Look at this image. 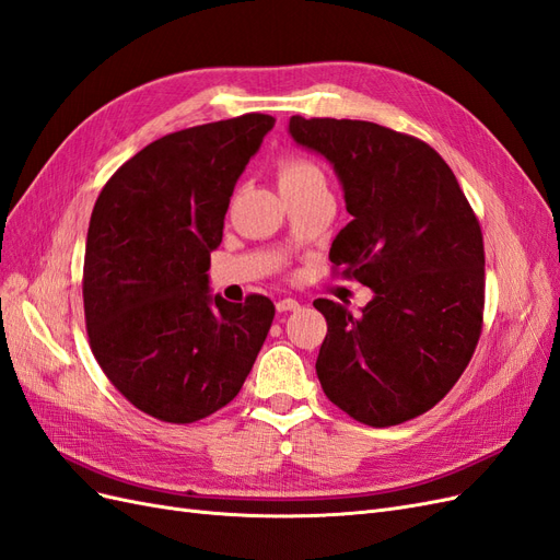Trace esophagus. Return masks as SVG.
I'll return each mask as SVG.
<instances>
[{
    "label": "esophagus",
    "instance_id": "obj_1",
    "mask_svg": "<svg viewBox=\"0 0 560 560\" xmlns=\"http://www.w3.org/2000/svg\"><path fill=\"white\" fill-rule=\"evenodd\" d=\"M276 308H278V313H290V311H299L301 303L296 299H280L276 303Z\"/></svg>",
    "mask_w": 560,
    "mask_h": 560
}]
</instances>
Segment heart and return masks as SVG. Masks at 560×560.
Segmentation results:
<instances>
[{"mask_svg":"<svg viewBox=\"0 0 560 560\" xmlns=\"http://www.w3.org/2000/svg\"><path fill=\"white\" fill-rule=\"evenodd\" d=\"M325 179L319 167L306 159H287L278 167V182L280 186L290 184H303V182H317Z\"/></svg>","mask_w":560,"mask_h":560,"instance_id":"heart-1","label":"heart"}]
</instances>
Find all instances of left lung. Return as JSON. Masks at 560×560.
I'll list each match as a JSON object with an SVG mask.
<instances>
[{"label":"left lung","mask_w":560,"mask_h":560,"mask_svg":"<svg viewBox=\"0 0 560 560\" xmlns=\"http://www.w3.org/2000/svg\"><path fill=\"white\" fill-rule=\"evenodd\" d=\"M299 147L325 156L352 222L329 259L366 284L360 313L317 299L327 319L315 371L338 409L399 425L446 397L483 322V235L446 161L411 135L350 118H290Z\"/></svg>","instance_id":"obj_1"}]
</instances>
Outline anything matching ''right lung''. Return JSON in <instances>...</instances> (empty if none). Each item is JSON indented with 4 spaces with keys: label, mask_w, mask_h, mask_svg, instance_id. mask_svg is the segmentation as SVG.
<instances>
[{
    "label": "right lung",
    "mask_w": 560,
    "mask_h": 560,
    "mask_svg": "<svg viewBox=\"0 0 560 560\" xmlns=\"http://www.w3.org/2000/svg\"><path fill=\"white\" fill-rule=\"evenodd\" d=\"M276 118L245 114L165 135L100 191L83 259L91 350L132 406L196 422L226 406L252 371L276 306L210 294V252L249 159Z\"/></svg>",
    "instance_id": "obj_1"
}]
</instances>
